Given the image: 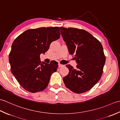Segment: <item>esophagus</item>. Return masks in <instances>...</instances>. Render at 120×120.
I'll return each mask as SVG.
<instances>
[{"label": "esophagus", "mask_w": 120, "mask_h": 120, "mask_svg": "<svg viewBox=\"0 0 120 120\" xmlns=\"http://www.w3.org/2000/svg\"><path fill=\"white\" fill-rule=\"evenodd\" d=\"M58 65H59V68L62 67H63V66H64V65H63V64H60V63H59V64H58Z\"/></svg>", "instance_id": "esophagus-1"}]
</instances>
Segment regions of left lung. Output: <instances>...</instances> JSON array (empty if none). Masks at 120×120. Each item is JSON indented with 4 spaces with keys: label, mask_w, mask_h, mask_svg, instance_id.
Masks as SVG:
<instances>
[{
    "label": "left lung",
    "mask_w": 120,
    "mask_h": 120,
    "mask_svg": "<svg viewBox=\"0 0 120 120\" xmlns=\"http://www.w3.org/2000/svg\"><path fill=\"white\" fill-rule=\"evenodd\" d=\"M68 52L74 55L78 64L74 69L67 65L69 73L63 80L69 90L76 93L90 90L102 75L106 57L102 45L88 31L75 28L60 27Z\"/></svg>",
    "instance_id": "8db88e82"
}]
</instances>
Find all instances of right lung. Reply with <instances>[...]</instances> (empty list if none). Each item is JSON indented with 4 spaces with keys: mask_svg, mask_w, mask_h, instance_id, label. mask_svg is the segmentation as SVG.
<instances>
[{
    "mask_svg": "<svg viewBox=\"0 0 120 120\" xmlns=\"http://www.w3.org/2000/svg\"><path fill=\"white\" fill-rule=\"evenodd\" d=\"M60 32L58 27L30 29L13 42L9 56L11 71L26 90L31 93L44 90L52 73L57 70V62L41 63L40 56L47 52L51 43L59 39Z\"/></svg>",
    "mask_w": 120,
    "mask_h": 120,
    "instance_id": "right-lung-1",
    "label": "right lung"
}]
</instances>
